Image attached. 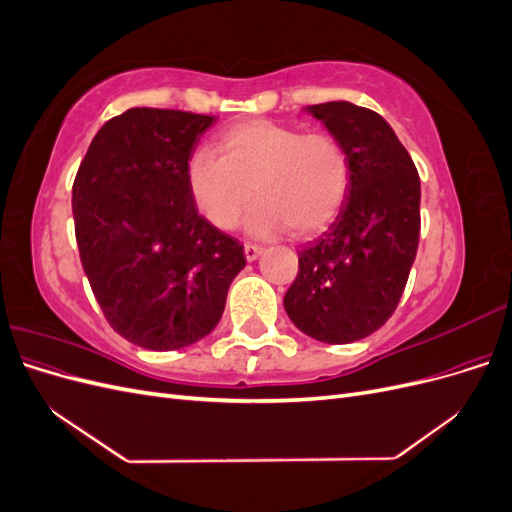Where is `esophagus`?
Listing matches in <instances>:
<instances>
[{"mask_svg": "<svg viewBox=\"0 0 512 512\" xmlns=\"http://www.w3.org/2000/svg\"><path fill=\"white\" fill-rule=\"evenodd\" d=\"M243 252H245V258L247 260H256L260 254H262V247L260 245H254V243H245L243 245Z\"/></svg>", "mask_w": 512, "mask_h": 512, "instance_id": "1", "label": "esophagus"}]
</instances>
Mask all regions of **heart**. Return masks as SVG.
Wrapping results in <instances>:
<instances>
[{
	"label": "heart",
	"instance_id": "1",
	"mask_svg": "<svg viewBox=\"0 0 512 512\" xmlns=\"http://www.w3.org/2000/svg\"><path fill=\"white\" fill-rule=\"evenodd\" d=\"M218 150L196 149L185 179L205 218L222 230L239 224L252 192L258 198L247 209L245 230L254 237H275L290 226L294 235H312L333 220L346 198L348 156L329 132L303 134L252 119L224 130Z\"/></svg>",
	"mask_w": 512,
	"mask_h": 512
}]
</instances>
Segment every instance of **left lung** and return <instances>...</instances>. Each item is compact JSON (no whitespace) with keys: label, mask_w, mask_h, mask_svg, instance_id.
<instances>
[{"label":"left lung","mask_w":512,"mask_h":512,"mask_svg":"<svg viewBox=\"0 0 512 512\" xmlns=\"http://www.w3.org/2000/svg\"><path fill=\"white\" fill-rule=\"evenodd\" d=\"M305 113L346 149L350 183L337 218L299 250L284 307L305 335L350 344L378 331L404 294L421 232V179L378 113L346 100Z\"/></svg>","instance_id":"1"}]
</instances>
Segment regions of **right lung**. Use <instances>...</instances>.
<instances>
[{"label":"right lung","instance_id":"right-lung-1","mask_svg":"<svg viewBox=\"0 0 512 512\" xmlns=\"http://www.w3.org/2000/svg\"><path fill=\"white\" fill-rule=\"evenodd\" d=\"M213 115L128 108L91 141L72 185L83 271L108 324L147 350L207 337L243 245L198 213L185 166Z\"/></svg>","mask_w":512,"mask_h":512}]
</instances>
